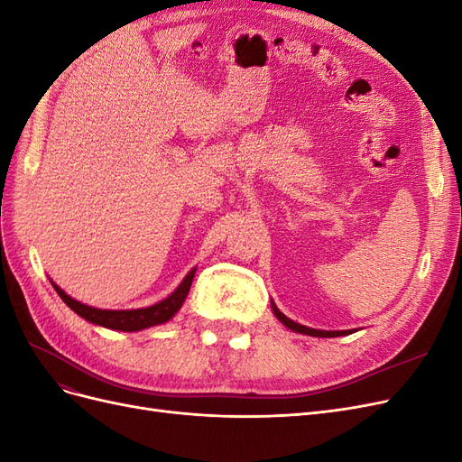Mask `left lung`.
Wrapping results in <instances>:
<instances>
[{
    "label": "left lung",
    "instance_id": "8db88e82",
    "mask_svg": "<svg viewBox=\"0 0 462 462\" xmlns=\"http://www.w3.org/2000/svg\"><path fill=\"white\" fill-rule=\"evenodd\" d=\"M272 310H273L275 318H277L279 321H282V324H283L285 328H289L291 331L302 333V335H312V337H339V335H348V333H353L351 329H345V331H324V329H312V328L300 326V324H297V321L289 319L283 312H279V309H277V306H275L273 302H272Z\"/></svg>",
    "mask_w": 462,
    "mask_h": 462
}]
</instances>
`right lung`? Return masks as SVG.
I'll use <instances>...</instances> for the list:
<instances>
[{"mask_svg":"<svg viewBox=\"0 0 462 462\" xmlns=\"http://www.w3.org/2000/svg\"><path fill=\"white\" fill-rule=\"evenodd\" d=\"M194 273H197V268H192L187 277L180 282V285L171 292L170 297L146 306V309H134V310H102V309H94V306L88 304H82L79 300H75L73 297H69L67 292L55 285L51 279V285L53 289L58 291V295L63 299V302L71 309L73 312H77L80 318H85L90 324L96 326H102L107 329H117V331H141L152 326H160L165 324V321H170L177 312L180 306H183L190 285H192V279Z\"/></svg>","mask_w":462,"mask_h":462,"instance_id":"right-lung-1","label":"right lung"}]
</instances>
